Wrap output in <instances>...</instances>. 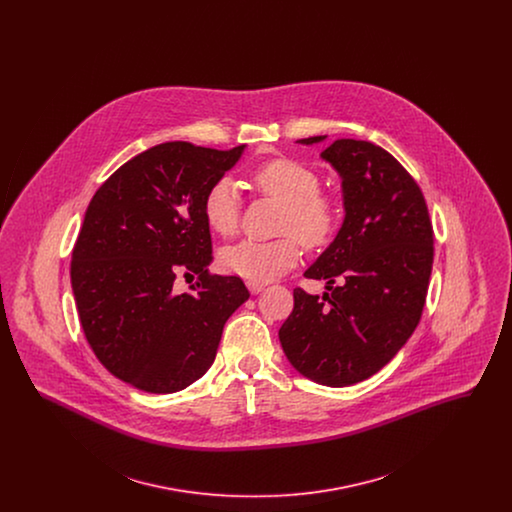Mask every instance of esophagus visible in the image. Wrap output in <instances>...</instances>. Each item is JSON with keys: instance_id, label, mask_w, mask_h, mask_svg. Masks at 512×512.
Wrapping results in <instances>:
<instances>
[{"instance_id": "esophagus-1", "label": "esophagus", "mask_w": 512, "mask_h": 512, "mask_svg": "<svg viewBox=\"0 0 512 512\" xmlns=\"http://www.w3.org/2000/svg\"><path fill=\"white\" fill-rule=\"evenodd\" d=\"M245 286H247V290L253 293V295L265 290V284H263V282H253V280H247V282H245Z\"/></svg>"}]
</instances>
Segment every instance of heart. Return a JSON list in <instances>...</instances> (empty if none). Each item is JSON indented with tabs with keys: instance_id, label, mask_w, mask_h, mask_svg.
<instances>
[{
	"instance_id": "obj_1",
	"label": "heart",
	"mask_w": 512,
	"mask_h": 512,
	"mask_svg": "<svg viewBox=\"0 0 512 512\" xmlns=\"http://www.w3.org/2000/svg\"><path fill=\"white\" fill-rule=\"evenodd\" d=\"M253 182L263 194L284 205L280 232L297 235L307 247H320L332 238L338 205L330 195L318 192L320 178L311 167L286 157L272 159L253 172ZM203 217L220 236H232L238 230L240 199L230 178L209 186L203 197ZM296 239L284 236L272 242L244 240L228 245L220 251V268L253 282L274 280L297 263Z\"/></svg>"
}]
</instances>
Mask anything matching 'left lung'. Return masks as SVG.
<instances>
[{
  "instance_id": "left-lung-1",
  "label": "left lung",
  "mask_w": 512,
  "mask_h": 512,
  "mask_svg": "<svg viewBox=\"0 0 512 512\" xmlns=\"http://www.w3.org/2000/svg\"><path fill=\"white\" fill-rule=\"evenodd\" d=\"M320 159L340 176L345 215L305 276L326 280L328 292L293 290L292 315L278 338L299 374L343 388L376 374L413 336L432 274L434 234L418 184L386 149L341 138Z\"/></svg>"
}]
</instances>
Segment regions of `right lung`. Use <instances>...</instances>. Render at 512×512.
<instances>
[{
  "mask_svg": "<svg viewBox=\"0 0 512 512\" xmlns=\"http://www.w3.org/2000/svg\"><path fill=\"white\" fill-rule=\"evenodd\" d=\"M165 142L113 172L74 244L71 284L99 363L147 393L188 388L213 365L224 322L249 299L238 276L209 274L203 197L244 155ZM178 273L194 276L178 294Z\"/></svg>",
  "mask_w": 512,
  "mask_h": 512,
  "instance_id": "obj_1",
  "label": "right lung"
}]
</instances>
